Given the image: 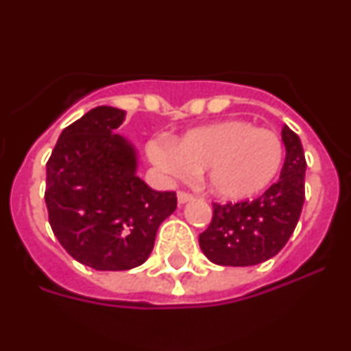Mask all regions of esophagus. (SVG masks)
Masks as SVG:
<instances>
[{
  "label": "esophagus",
  "mask_w": 351,
  "mask_h": 351,
  "mask_svg": "<svg viewBox=\"0 0 351 351\" xmlns=\"http://www.w3.org/2000/svg\"><path fill=\"white\" fill-rule=\"evenodd\" d=\"M178 200H179V204L190 202V200H193V195L186 193V191H179V193H178Z\"/></svg>",
  "instance_id": "esophagus-1"
}]
</instances>
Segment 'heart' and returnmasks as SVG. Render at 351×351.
<instances>
[{
    "label": "heart",
    "mask_w": 351,
    "mask_h": 351,
    "mask_svg": "<svg viewBox=\"0 0 351 351\" xmlns=\"http://www.w3.org/2000/svg\"><path fill=\"white\" fill-rule=\"evenodd\" d=\"M149 156L161 172L181 181L206 170V186L214 197L243 202L263 193L280 176L285 145L272 130L225 119L190 130L173 145L153 142Z\"/></svg>",
    "instance_id": "1"
}]
</instances>
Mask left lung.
Instances as JSON below:
<instances>
[{
    "label": "left lung",
    "instance_id": "obj_1",
    "mask_svg": "<svg viewBox=\"0 0 351 351\" xmlns=\"http://www.w3.org/2000/svg\"><path fill=\"white\" fill-rule=\"evenodd\" d=\"M287 158L280 181L253 202L213 204V221L198 243L213 263L246 267L272 258L295 230L304 206L306 158L300 138L281 130Z\"/></svg>",
    "mask_w": 351,
    "mask_h": 351
}]
</instances>
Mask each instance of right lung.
Returning <instances> with one entry per match:
<instances>
[{
  "mask_svg": "<svg viewBox=\"0 0 351 351\" xmlns=\"http://www.w3.org/2000/svg\"><path fill=\"white\" fill-rule=\"evenodd\" d=\"M126 112L96 107L61 132L47 161L45 204L52 232L77 262L128 271L149 258L158 226L178 207L137 176L135 145L116 132Z\"/></svg>",
  "mask_w": 351,
  "mask_h": 351,
  "instance_id": "1",
  "label": "right lung"
}]
</instances>
